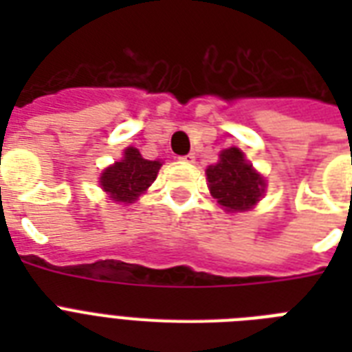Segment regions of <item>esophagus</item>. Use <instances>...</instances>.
Returning a JSON list of instances; mask_svg holds the SVG:
<instances>
[{
	"mask_svg": "<svg viewBox=\"0 0 352 352\" xmlns=\"http://www.w3.org/2000/svg\"><path fill=\"white\" fill-rule=\"evenodd\" d=\"M181 159L184 160V162H195V155L188 153V155H184V157H181Z\"/></svg>",
	"mask_w": 352,
	"mask_h": 352,
	"instance_id": "obj_1",
	"label": "esophagus"
}]
</instances>
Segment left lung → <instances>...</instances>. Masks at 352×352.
Returning a JSON list of instances; mask_svg holds the SVG:
<instances>
[{"instance_id": "8db88e82", "label": "left lung", "mask_w": 352, "mask_h": 352, "mask_svg": "<svg viewBox=\"0 0 352 352\" xmlns=\"http://www.w3.org/2000/svg\"><path fill=\"white\" fill-rule=\"evenodd\" d=\"M210 193L228 212H245L259 201L265 192V181L245 160L237 148L221 153V160L206 170Z\"/></svg>"}]
</instances>
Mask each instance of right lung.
Returning <instances> with one entry per match:
<instances>
[{
  "label": "right lung",
  "mask_w": 352,
  "mask_h": 352,
  "mask_svg": "<svg viewBox=\"0 0 352 352\" xmlns=\"http://www.w3.org/2000/svg\"><path fill=\"white\" fill-rule=\"evenodd\" d=\"M160 166L159 160H146L138 149L127 148L124 159L102 173L100 184L113 201L133 203L155 181Z\"/></svg>",
  "instance_id": "obj_1"
}]
</instances>
